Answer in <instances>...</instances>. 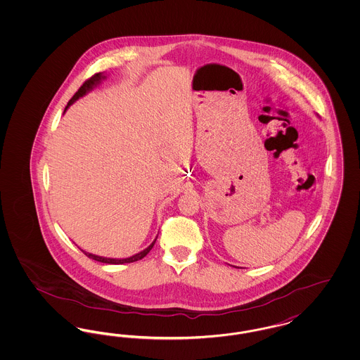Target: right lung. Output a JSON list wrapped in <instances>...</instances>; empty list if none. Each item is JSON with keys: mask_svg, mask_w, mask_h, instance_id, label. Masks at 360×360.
<instances>
[{"mask_svg": "<svg viewBox=\"0 0 360 360\" xmlns=\"http://www.w3.org/2000/svg\"><path fill=\"white\" fill-rule=\"evenodd\" d=\"M103 78V74L101 72H97V74H94V75H91L90 78H87L85 82H84V85L81 86L79 89H78V91L72 96V98L70 100L69 103H68V106H66V109L69 108L71 103H74V101H77L79 97H82V96H85L86 93L90 90V89H93V86L96 85L100 79ZM65 109V110H66ZM155 241H153V244L150 245V247H147L144 251H141V252H139L136 255H134V257H127V259H109V257H97V255H91V254H87L85 251H82L84 254H85L86 257H90V259H94V260H97V262H101V263H108V264H122V263H131V262H136V260H140V259H143V257H146L150 251H151V248L154 247Z\"/></svg>", "mask_w": 360, "mask_h": 360, "instance_id": "add662e5", "label": "right lung"}]
</instances>
